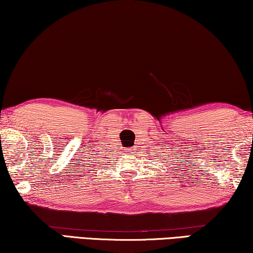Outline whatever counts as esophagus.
<instances>
[{"label":"esophagus","mask_w":253,"mask_h":253,"mask_svg":"<svg viewBox=\"0 0 253 253\" xmlns=\"http://www.w3.org/2000/svg\"><path fill=\"white\" fill-rule=\"evenodd\" d=\"M131 151H136V150H131Z\"/></svg>","instance_id":"esophagus-1"}]
</instances>
